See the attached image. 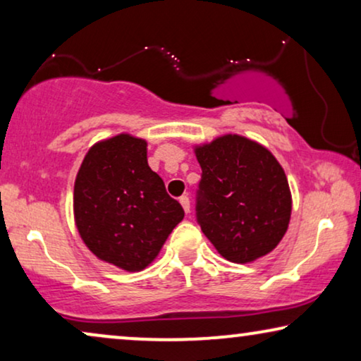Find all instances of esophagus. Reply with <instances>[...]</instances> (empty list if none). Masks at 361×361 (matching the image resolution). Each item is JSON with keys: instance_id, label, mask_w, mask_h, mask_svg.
<instances>
[{"instance_id": "1", "label": "esophagus", "mask_w": 361, "mask_h": 361, "mask_svg": "<svg viewBox=\"0 0 361 361\" xmlns=\"http://www.w3.org/2000/svg\"><path fill=\"white\" fill-rule=\"evenodd\" d=\"M179 202H180L182 209L185 210V214H189V212H190V200H189V195H182L180 199H179Z\"/></svg>"}]
</instances>
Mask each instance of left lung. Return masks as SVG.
Listing matches in <instances>:
<instances>
[{
	"instance_id": "left-lung-1",
	"label": "left lung",
	"mask_w": 361,
	"mask_h": 361,
	"mask_svg": "<svg viewBox=\"0 0 361 361\" xmlns=\"http://www.w3.org/2000/svg\"><path fill=\"white\" fill-rule=\"evenodd\" d=\"M195 156L202 167L195 215L216 251L240 264L273 251L288 230L293 207L276 157L238 135L195 147Z\"/></svg>"
}]
</instances>
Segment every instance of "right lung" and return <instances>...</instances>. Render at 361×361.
<instances>
[{
    "mask_svg": "<svg viewBox=\"0 0 361 361\" xmlns=\"http://www.w3.org/2000/svg\"><path fill=\"white\" fill-rule=\"evenodd\" d=\"M146 141L118 135L87 152L73 187V215L97 258L125 271L152 263L184 209L147 166Z\"/></svg>",
    "mask_w": 361,
    "mask_h": 361,
    "instance_id": "obj_1",
    "label": "right lung"
}]
</instances>
